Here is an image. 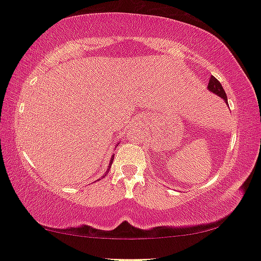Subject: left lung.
<instances>
[{
  "mask_svg": "<svg viewBox=\"0 0 261 261\" xmlns=\"http://www.w3.org/2000/svg\"><path fill=\"white\" fill-rule=\"evenodd\" d=\"M208 90L211 91V92L215 93L216 95H219V97H221L223 100H225L227 102V95H226V92L225 90H223V87L221 84H220V82L216 78H214V76H211V79H209V83H208Z\"/></svg>",
  "mask_w": 261,
  "mask_h": 261,
  "instance_id": "obj_1",
  "label": "left lung"
}]
</instances>
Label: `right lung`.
<instances>
[{
	"label": "right lung",
	"mask_w": 261,
	"mask_h": 261,
	"mask_svg": "<svg viewBox=\"0 0 261 261\" xmlns=\"http://www.w3.org/2000/svg\"><path fill=\"white\" fill-rule=\"evenodd\" d=\"M118 144H119V143H118ZM113 157H115V156H112V159H111V162H110V164H109V168H108V170H106V172H109V170H110V168H111V164H112V161H113ZM104 176H105V174H104V175H102V176H101V178H102V177H104Z\"/></svg>",
	"instance_id": "obj_1"
}]
</instances>
